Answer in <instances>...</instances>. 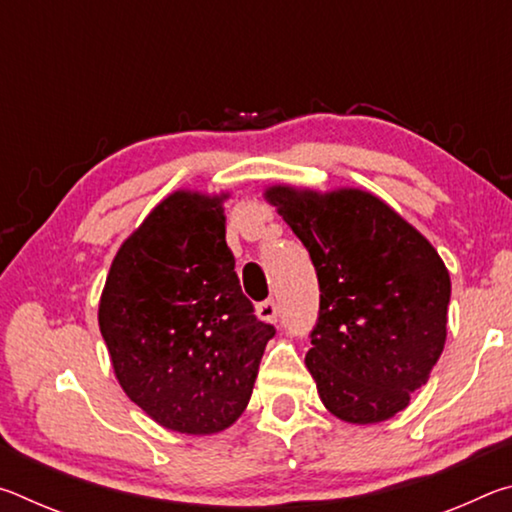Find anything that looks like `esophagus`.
<instances>
[{"instance_id": "obj_1", "label": "esophagus", "mask_w": 512, "mask_h": 512, "mask_svg": "<svg viewBox=\"0 0 512 512\" xmlns=\"http://www.w3.org/2000/svg\"><path fill=\"white\" fill-rule=\"evenodd\" d=\"M257 316L266 320V323H277V316H280V309L273 300H264L257 305Z\"/></svg>"}]
</instances>
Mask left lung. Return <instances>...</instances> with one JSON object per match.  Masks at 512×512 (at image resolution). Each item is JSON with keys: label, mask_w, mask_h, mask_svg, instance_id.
I'll return each instance as SVG.
<instances>
[{"label": "left lung", "mask_w": 512, "mask_h": 512, "mask_svg": "<svg viewBox=\"0 0 512 512\" xmlns=\"http://www.w3.org/2000/svg\"><path fill=\"white\" fill-rule=\"evenodd\" d=\"M268 203L309 250L320 287L305 363L325 409L393 418L427 384L447 339L452 282L427 239L361 189L271 187Z\"/></svg>", "instance_id": "obj_1"}]
</instances>
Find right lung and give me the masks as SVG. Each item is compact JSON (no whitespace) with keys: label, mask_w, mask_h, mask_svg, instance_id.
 <instances>
[{"label":"right lung","mask_w":512,"mask_h":512,"mask_svg":"<svg viewBox=\"0 0 512 512\" xmlns=\"http://www.w3.org/2000/svg\"><path fill=\"white\" fill-rule=\"evenodd\" d=\"M221 196L176 192L112 259L99 327L124 393L164 429L207 436L248 406L275 327L225 244Z\"/></svg>","instance_id":"right-lung-1"}]
</instances>
